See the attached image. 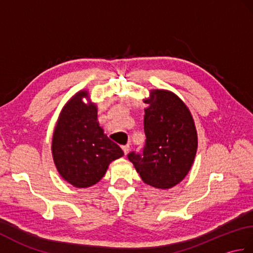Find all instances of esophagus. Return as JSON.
<instances>
[{"label": "esophagus", "mask_w": 253, "mask_h": 253, "mask_svg": "<svg viewBox=\"0 0 253 253\" xmlns=\"http://www.w3.org/2000/svg\"><path fill=\"white\" fill-rule=\"evenodd\" d=\"M122 149H123L124 153H125V155H126L128 152H129V146H123Z\"/></svg>", "instance_id": "34e87169"}]
</instances>
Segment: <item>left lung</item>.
Listing matches in <instances>:
<instances>
[{
	"label": "left lung",
	"instance_id": "obj_1",
	"mask_svg": "<svg viewBox=\"0 0 253 253\" xmlns=\"http://www.w3.org/2000/svg\"><path fill=\"white\" fill-rule=\"evenodd\" d=\"M144 109L146 146L128 159L147 185L169 189L189 173L198 149L195 122L187 105L169 90L153 89Z\"/></svg>",
	"mask_w": 253,
	"mask_h": 253
}]
</instances>
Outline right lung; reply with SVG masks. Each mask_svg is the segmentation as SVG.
I'll return each mask as SVG.
<instances>
[{"label": "right lung", "mask_w": 253, "mask_h": 253, "mask_svg": "<svg viewBox=\"0 0 253 253\" xmlns=\"http://www.w3.org/2000/svg\"><path fill=\"white\" fill-rule=\"evenodd\" d=\"M51 149L58 174L76 188L95 185L112 161L124 155L100 126L98 107L87 90L78 91L64 105L53 131Z\"/></svg>", "instance_id": "add662e5"}]
</instances>
